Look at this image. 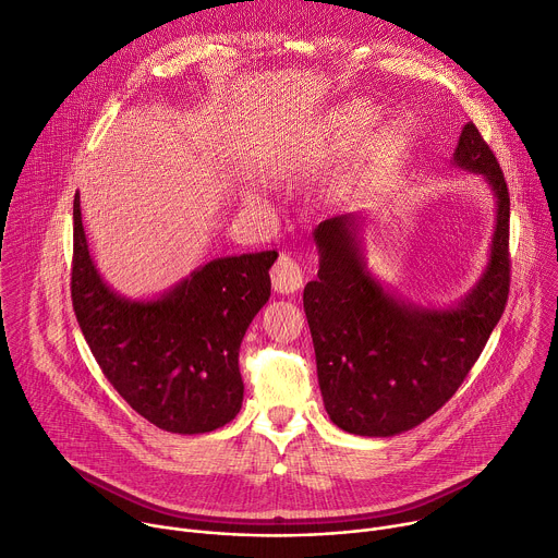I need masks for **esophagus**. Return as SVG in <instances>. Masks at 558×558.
<instances>
[{
	"label": "esophagus",
	"instance_id": "1",
	"mask_svg": "<svg viewBox=\"0 0 558 558\" xmlns=\"http://www.w3.org/2000/svg\"><path fill=\"white\" fill-rule=\"evenodd\" d=\"M272 286L277 292H283V294H292L296 292L299 288H302L304 283V272H302V266H299V262L294 259V256L290 254H281L277 264L272 266Z\"/></svg>",
	"mask_w": 558,
	"mask_h": 558
}]
</instances>
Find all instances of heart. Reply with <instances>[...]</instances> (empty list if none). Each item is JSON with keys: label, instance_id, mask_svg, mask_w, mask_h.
<instances>
[{"label": "heart", "instance_id": "obj_1", "mask_svg": "<svg viewBox=\"0 0 558 558\" xmlns=\"http://www.w3.org/2000/svg\"><path fill=\"white\" fill-rule=\"evenodd\" d=\"M335 130L339 132H351L355 130L357 124L364 122V111L360 107H353V109H341L337 116H335Z\"/></svg>", "mask_w": 558, "mask_h": 558}]
</instances>
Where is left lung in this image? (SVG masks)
<instances>
[{
	"label": "left lung",
	"instance_id": "1",
	"mask_svg": "<svg viewBox=\"0 0 558 558\" xmlns=\"http://www.w3.org/2000/svg\"><path fill=\"white\" fill-rule=\"evenodd\" d=\"M453 160L487 177L498 198L487 272L458 308L422 311L393 299L364 268L353 217L315 230L322 264L304 288V311L326 411L349 434L389 438L442 409L507 306L509 190L474 122L464 124Z\"/></svg>",
	"mask_w": 558,
	"mask_h": 558
}]
</instances>
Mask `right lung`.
Segmentation results:
<instances>
[{
  "label": "right lung",
  "mask_w": 558,
  "mask_h": 558,
  "mask_svg": "<svg viewBox=\"0 0 558 558\" xmlns=\"http://www.w3.org/2000/svg\"><path fill=\"white\" fill-rule=\"evenodd\" d=\"M277 252L226 256L158 302H126L100 279L73 198L71 302L111 387L136 413L171 434H207L243 402L239 349L270 296Z\"/></svg>",
  "instance_id": "1"
}]
</instances>
